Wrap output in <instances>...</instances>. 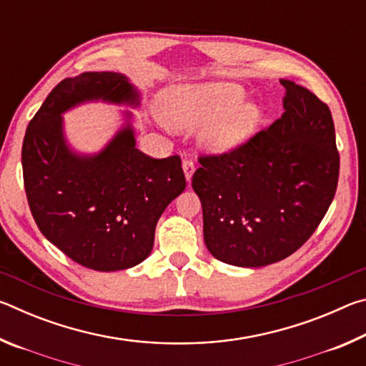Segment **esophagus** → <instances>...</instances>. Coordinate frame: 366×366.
Instances as JSON below:
<instances>
[{
	"mask_svg": "<svg viewBox=\"0 0 366 366\" xmlns=\"http://www.w3.org/2000/svg\"><path fill=\"white\" fill-rule=\"evenodd\" d=\"M182 169H184L185 179H187V182L190 184V181H192V176H194V172H195V164H194V161H192V159H184V163H182Z\"/></svg>",
	"mask_w": 366,
	"mask_h": 366,
	"instance_id": "1",
	"label": "esophagus"
}]
</instances>
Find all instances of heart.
Masks as SVG:
<instances>
[{
    "instance_id": "heart-1",
    "label": "heart",
    "mask_w": 366,
    "mask_h": 366,
    "mask_svg": "<svg viewBox=\"0 0 366 366\" xmlns=\"http://www.w3.org/2000/svg\"><path fill=\"white\" fill-rule=\"evenodd\" d=\"M245 92L234 84H212L166 90L159 98V116L169 127L184 131L215 119L202 135L213 152L242 145L257 132L262 109L253 102H240Z\"/></svg>"
}]
</instances>
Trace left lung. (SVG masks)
<instances>
[{"label":"left lung","instance_id":"8db88e82","mask_svg":"<svg viewBox=\"0 0 366 366\" xmlns=\"http://www.w3.org/2000/svg\"><path fill=\"white\" fill-rule=\"evenodd\" d=\"M281 85V119L231 152L200 157L192 177L205 245L222 263L259 268L292 255L336 194L339 153L330 108L292 80Z\"/></svg>","mask_w":366,"mask_h":366}]
</instances>
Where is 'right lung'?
Wrapping results in <instances>:
<instances>
[{
    "label": "right lung",
    "mask_w": 366,
    "mask_h": 366,
    "mask_svg": "<svg viewBox=\"0 0 366 366\" xmlns=\"http://www.w3.org/2000/svg\"><path fill=\"white\" fill-rule=\"evenodd\" d=\"M139 107L140 94L117 72L61 80L29 122L22 144L24 185L41 234L74 262L119 271L150 255L154 227L185 189L181 158L154 159L135 148L126 124L95 154L71 150L63 113L86 102Z\"/></svg>",
    "instance_id": "obj_1"
}]
</instances>
